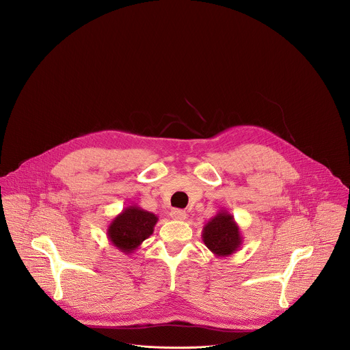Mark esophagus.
<instances>
[{"mask_svg": "<svg viewBox=\"0 0 350 350\" xmlns=\"http://www.w3.org/2000/svg\"><path fill=\"white\" fill-rule=\"evenodd\" d=\"M170 217L173 220H185L187 219V213L184 211H178V209H174L170 212Z\"/></svg>", "mask_w": 350, "mask_h": 350, "instance_id": "esophagus-1", "label": "esophagus"}]
</instances>
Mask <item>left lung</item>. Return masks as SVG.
<instances>
[{"label": "left lung", "instance_id": "1", "mask_svg": "<svg viewBox=\"0 0 350 350\" xmlns=\"http://www.w3.org/2000/svg\"><path fill=\"white\" fill-rule=\"evenodd\" d=\"M202 241L213 255L227 258L241 247L242 235L234 216L221 209L204 226Z\"/></svg>", "mask_w": 350, "mask_h": 350}]
</instances>
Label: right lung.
Segmentation results:
<instances>
[{
    "mask_svg": "<svg viewBox=\"0 0 350 350\" xmlns=\"http://www.w3.org/2000/svg\"><path fill=\"white\" fill-rule=\"evenodd\" d=\"M157 223V215L137 205H130L108 226V239L120 252L130 255L154 232Z\"/></svg>",
    "mask_w": 350,
    "mask_h": 350,
    "instance_id": "add662e5",
    "label": "right lung"
}]
</instances>
